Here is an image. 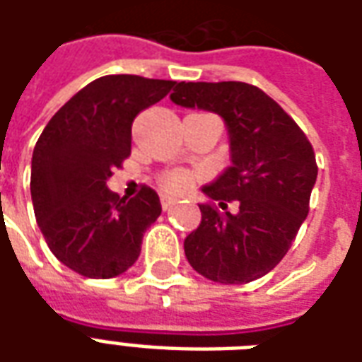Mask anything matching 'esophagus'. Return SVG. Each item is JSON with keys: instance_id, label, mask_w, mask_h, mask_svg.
<instances>
[{"instance_id": "esophagus-1", "label": "esophagus", "mask_w": 362, "mask_h": 362, "mask_svg": "<svg viewBox=\"0 0 362 362\" xmlns=\"http://www.w3.org/2000/svg\"><path fill=\"white\" fill-rule=\"evenodd\" d=\"M160 205H163V209H170V207H173L174 205V197H170V196H165V194H163V196H160Z\"/></svg>"}]
</instances>
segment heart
Returning <instances> with one entry per match:
<instances>
[{"label":"heart","mask_w":362,"mask_h":362,"mask_svg":"<svg viewBox=\"0 0 362 362\" xmlns=\"http://www.w3.org/2000/svg\"><path fill=\"white\" fill-rule=\"evenodd\" d=\"M189 176L182 170H170L160 176V186L166 189V192H173V194H180L184 189L188 188Z\"/></svg>","instance_id":"1"}]
</instances>
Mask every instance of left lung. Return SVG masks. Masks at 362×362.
Returning <instances> with one entry per match:
<instances>
[{
	"label": "left lung",
	"instance_id": "1",
	"mask_svg": "<svg viewBox=\"0 0 362 362\" xmlns=\"http://www.w3.org/2000/svg\"><path fill=\"white\" fill-rule=\"evenodd\" d=\"M170 100L219 114L230 149V166L202 188L209 204H199L202 223L184 240L189 266L223 285L264 277L308 215L318 176L310 141L272 96L248 83L182 81ZM230 201L239 202L235 216L224 211Z\"/></svg>",
	"mask_w": 362,
	"mask_h": 362
}]
</instances>
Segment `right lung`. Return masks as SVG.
<instances>
[{
  "instance_id": "right-lung-1",
  "label": "right lung",
  "mask_w": 362,
  "mask_h": 362,
  "mask_svg": "<svg viewBox=\"0 0 362 362\" xmlns=\"http://www.w3.org/2000/svg\"><path fill=\"white\" fill-rule=\"evenodd\" d=\"M174 81L104 75L59 108L36 141L30 196L44 240L79 275L110 279L134 266L143 233L160 215L155 189L132 199L106 186L132 153L135 116L168 95Z\"/></svg>"
}]
</instances>
